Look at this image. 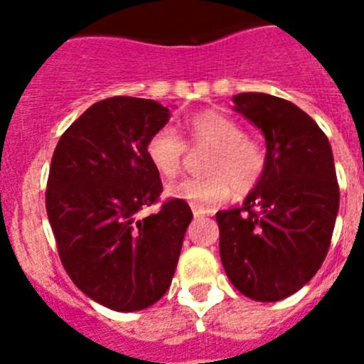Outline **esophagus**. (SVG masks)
<instances>
[{"label": "esophagus", "mask_w": 364, "mask_h": 364, "mask_svg": "<svg viewBox=\"0 0 364 364\" xmlns=\"http://www.w3.org/2000/svg\"><path fill=\"white\" fill-rule=\"evenodd\" d=\"M191 211H193V215H195V218L205 217V215L210 213V211L204 210V208H198V205H191Z\"/></svg>", "instance_id": "esophagus-1"}]
</instances>
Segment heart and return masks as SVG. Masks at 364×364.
Listing matches in <instances>:
<instances>
[{"label":"heart","instance_id":"heart-1","mask_svg":"<svg viewBox=\"0 0 364 364\" xmlns=\"http://www.w3.org/2000/svg\"><path fill=\"white\" fill-rule=\"evenodd\" d=\"M186 136L193 149H210L202 178H186L167 186V195L198 208H213L231 197L247 195L259 186L268 166V154L247 138L242 125L218 111H204L186 122ZM149 162L164 178H173L186 162L188 146L171 127L154 131L147 140Z\"/></svg>","mask_w":364,"mask_h":364}]
</instances>
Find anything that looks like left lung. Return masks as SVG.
Returning a JSON list of instances; mask_svg holds the SVG:
<instances>
[{"instance_id": "1", "label": "left lung", "mask_w": 364, "mask_h": 364, "mask_svg": "<svg viewBox=\"0 0 364 364\" xmlns=\"http://www.w3.org/2000/svg\"><path fill=\"white\" fill-rule=\"evenodd\" d=\"M233 102L264 134L268 166L242 208L215 215L220 260L242 295L282 301L314 277L330 247L339 211L332 147L288 100L242 92Z\"/></svg>"}]
</instances>
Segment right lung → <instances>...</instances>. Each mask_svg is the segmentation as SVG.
<instances>
[{"instance_id":"1","label":"right lung","mask_w":364,"mask_h":364,"mask_svg":"<svg viewBox=\"0 0 364 364\" xmlns=\"http://www.w3.org/2000/svg\"><path fill=\"white\" fill-rule=\"evenodd\" d=\"M167 120L154 100L112 96L87 109L53 154L45 205L62 264L114 311L144 310L166 294L193 218L180 198L140 217L162 193L146 146Z\"/></svg>"}]
</instances>
